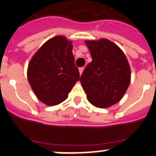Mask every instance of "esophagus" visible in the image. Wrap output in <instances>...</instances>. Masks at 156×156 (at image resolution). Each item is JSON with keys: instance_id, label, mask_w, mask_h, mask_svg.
Segmentation results:
<instances>
[{"instance_id": "34e87169", "label": "esophagus", "mask_w": 156, "mask_h": 156, "mask_svg": "<svg viewBox=\"0 0 156 156\" xmlns=\"http://www.w3.org/2000/svg\"><path fill=\"white\" fill-rule=\"evenodd\" d=\"M83 70H84V68H83V67H82V68H80L79 69V72H80V75H82Z\"/></svg>"}]
</instances>
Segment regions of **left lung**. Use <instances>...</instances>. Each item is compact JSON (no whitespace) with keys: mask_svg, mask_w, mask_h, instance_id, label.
<instances>
[{"mask_svg":"<svg viewBox=\"0 0 156 156\" xmlns=\"http://www.w3.org/2000/svg\"><path fill=\"white\" fill-rule=\"evenodd\" d=\"M92 62L87 66L80 83L94 106L111 107L122 99L130 83V67L125 54L109 40L86 41Z\"/></svg>","mask_w":156,"mask_h":156,"instance_id":"obj_1","label":"left lung"}]
</instances>
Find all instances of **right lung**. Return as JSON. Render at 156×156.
<instances>
[{
	"label": "right lung",
	"mask_w": 156,
	"mask_h": 156,
	"mask_svg": "<svg viewBox=\"0 0 156 156\" xmlns=\"http://www.w3.org/2000/svg\"><path fill=\"white\" fill-rule=\"evenodd\" d=\"M73 47V42L66 37L56 36L46 41L29 63L27 78L32 90L47 105L64 101L79 81Z\"/></svg>",
	"instance_id": "add662e5"
}]
</instances>
